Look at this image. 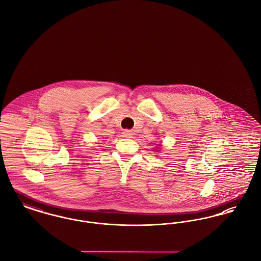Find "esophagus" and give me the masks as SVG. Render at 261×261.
I'll use <instances>...</instances> for the list:
<instances>
[{
	"label": "esophagus",
	"mask_w": 261,
	"mask_h": 261,
	"mask_svg": "<svg viewBox=\"0 0 261 261\" xmlns=\"http://www.w3.org/2000/svg\"><path fill=\"white\" fill-rule=\"evenodd\" d=\"M123 135H124V137H132V136H133V133H132L130 130H124Z\"/></svg>",
	"instance_id": "esophagus-1"
}]
</instances>
